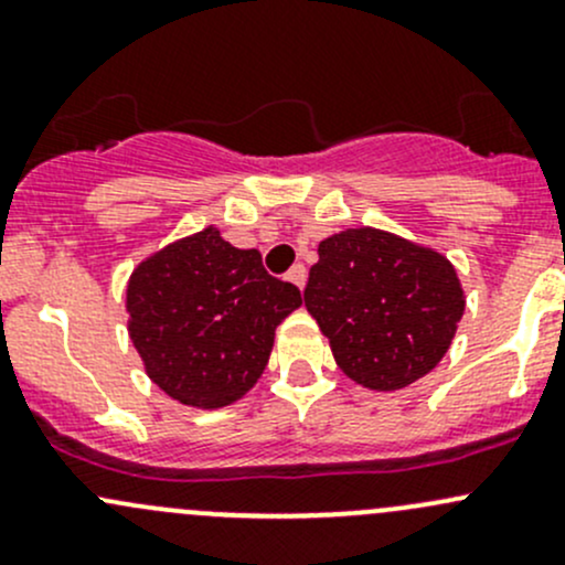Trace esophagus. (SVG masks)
Here are the masks:
<instances>
[{
  "label": "esophagus",
  "instance_id": "obj_1",
  "mask_svg": "<svg viewBox=\"0 0 565 565\" xmlns=\"http://www.w3.org/2000/svg\"><path fill=\"white\" fill-rule=\"evenodd\" d=\"M287 278L295 284V287L303 289L306 287V278H309V273H306L303 265H292V270L287 273Z\"/></svg>",
  "mask_w": 565,
  "mask_h": 565
}]
</instances>
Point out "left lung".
Segmentation results:
<instances>
[{"instance_id":"obj_1","label":"left lung","mask_w":565,"mask_h":565,"mask_svg":"<svg viewBox=\"0 0 565 565\" xmlns=\"http://www.w3.org/2000/svg\"><path fill=\"white\" fill-rule=\"evenodd\" d=\"M303 300L341 372L372 391L407 388L429 374L465 315L446 256L369 226L319 243Z\"/></svg>"}]
</instances>
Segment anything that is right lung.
<instances>
[{
    "mask_svg": "<svg viewBox=\"0 0 565 565\" xmlns=\"http://www.w3.org/2000/svg\"><path fill=\"white\" fill-rule=\"evenodd\" d=\"M303 303L256 248L207 226L141 262L128 281L130 341L147 374L188 407L218 409L254 388L276 328Z\"/></svg>",
    "mask_w": 565,
    "mask_h": 565,
    "instance_id": "1",
    "label": "right lung"
}]
</instances>
